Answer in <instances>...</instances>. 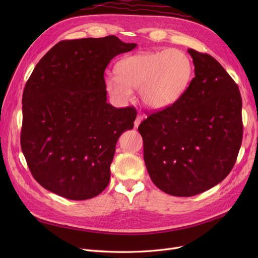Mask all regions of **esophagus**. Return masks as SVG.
Listing matches in <instances>:
<instances>
[{"instance_id": "1", "label": "esophagus", "mask_w": 258, "mask_h": 258, "mask_svg": "<svg viewBox=\"0 0 258 258\" xmlns=\"http://www.w3.org/2000/svg\"><path fill=\"white\" fill-rule=\"evenodd\" d=\"M142 120H143V116H142V115H138L136 120H135V128H138L139 124L141 123Z\"/></svg>"}]
</instances>
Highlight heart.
Returning a JSON list of instances; mask_svg holds the SVG:
<instances>
[{"instance_id": "1", "label": "heart", "mask_w": 258, "mask_h": 258, "mask_svg": "<svg viewBox=\"0 0 258 258\" xmlns=\"http://www.w3.org/2000/svg\"><path fill=\"white\" fill-rule=\"evenodd\" d=\"M116 75L105 79L106 91L116 102L124 104L139 89L142 103L161 110L174 104L188 88L192 62L181 49L139 52L121 59L116 64Z\"/></svg>"}]
</instances>
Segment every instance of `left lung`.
Listing matches in <instances>:
<instances>
[{
    "mask_svg": "<svg viewBox=\"0 0 258 258\" xmlns=\"http://www.w3.org/2000/svg\"><path fill=\"white\" fill-rule=\"evenodd\" d=\"M188 52L195 66L188 88L138 128L153 183L177 197L221 183L235 166L243 135L238 85L212 56Z\"/></svg>",
    "mask_w": 258,
    "mask_h": 258,
    "instance_id": "left-lung-1",
    "label": "left lung"
}]
</instances>
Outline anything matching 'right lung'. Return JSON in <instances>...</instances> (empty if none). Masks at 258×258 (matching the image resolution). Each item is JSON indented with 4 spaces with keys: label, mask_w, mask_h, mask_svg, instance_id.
I'll return each instance as SVG.
<instances>
[{
    "label": "right lung",
    "mask_w": 258,
    "mask_h": 258,
    "mask_svg": "<svg viewBox=\"0 0 258 258\" xmlns=\"http://www.w3.org/2000/svg\"><path fill=\"white\" fill-rule=\"evenodd\" d=\"M136 47L115 35L61 41L38 61L22 95L20 144L45 189L86 200L108 185L116 143L137 111L106 102L104 71Z\"/></svg>",
    "instance_id": "right-lung-1"
}]
</instances>
